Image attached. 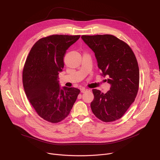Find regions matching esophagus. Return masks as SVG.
I'll use <instances>...</instances> for the list:
<instances>
[{
  "mask_svg": "<svg viewBox=\"0 0 160 160\" xmlns=\"http://www.w3.org/2000/svg\"><path fill=\"white\" fill-rule=\"evenodd\" d=\"M88 89H86V88H83L81 89V92H82V93H85V92L88 91Z\"/></svg>",
  "mask_w": 160,
  "mask_h": 160,
  "instance_id": "obj_1",
  "label": "esophagus"
}]
</instances>
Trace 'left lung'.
Returning a JSON list of instances; mask_svg holds the SVG:
<instances>
[{
  "mask_svg": "<svg viewBox=\"0 0 160 160\" xmlns=\"http://www.w3.org/2000/svg\"><path fill=\"white\" fill-rule=\"evenodd\" d=\"M93 51L101 75L109 77L110 89L101 93L94 89L91 110L98 119L112 122L120 119L134 102L139 89V70L131 48L112 35L82 36Z\"/></svg>",
  "mask_w": 160,
  "mask_h": 160,
  "instance_id": "obj_1",
  "label": "left lung"
}]
</instances>
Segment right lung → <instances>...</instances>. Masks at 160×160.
<instances>
[{
  "label": "right lung",
  "mask_w": 160,
  "mask_h": 160,
  "mask_svg": "<svg viewBox=\"0 0 160 160\" xmlns=\"http://www.w3.org/2000/svg\"><path fill=\"white\" fill-rule=\"evenodd\" d=\"M80 37L52 35L41 38L33 45L25 62V93L38 114L48 122L56 123L66 118L80 93L77 88H61L58 80L67 50Z\"/></svg>",
  "instance_id": "add662e5"
}]
</instances>
